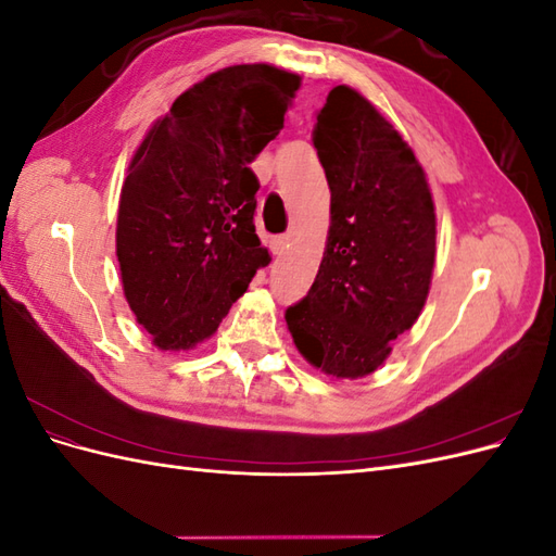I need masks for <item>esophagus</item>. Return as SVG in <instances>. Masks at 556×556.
Instances as JSON below:
<instances>
[{"label": "esophagus", "mask_w": 556, "mask_h": 556, "mask_svg": "<svg viewBox=\"0 0 556 556\" xmlns=\"http://www.w3.org/2000/svg\"><path fill=\"white\" fill-rule=\"evenodd\" d=\"M288 241H290V237H285V233H280V237H274V239H271V243H268V248H271L274 255H280V252L285 250V245H288Z\"/></svg>", "instance_id": "obj_1"}]
</instances>
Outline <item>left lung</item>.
<instances>
[{"label":"left lung","instance_id":"obj_1","mask_svg":"<svg viewBox=\"0 0 556 556\" xmlns=\"http://www.w3.org/2000/svg\"><path fill=\"white\" fill-rule=\"evenodd\" d=\"M313 146L331 192L323 264L285 311L301 355L336 378H364L425 308L435 262V213L413 148L376 106L336 86Z\"/></svg>","mask_w":556,"mask_h":556}]
</instances>
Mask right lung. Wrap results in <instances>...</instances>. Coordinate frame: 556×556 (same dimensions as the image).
Segmentation results:
<instances>
[{
	"label": "right lung",
	"instance_id": "1",
	"mask_svg": "<svg viewBox=\"0 0 556 556\" xmlns=\"http://www.w3.org/2000/svg\"><path fill=\"white\" fill-rule=\"evenodd\" d=\"M301 76L233 64L194 83L148 129L117 206L115 255L137 323L160 350L211 339L260 266L250 162L282 129Z\"/></svg>",
	"mask_w": 556,
	"mask_h": 556
}]
</instances>
